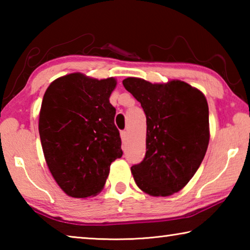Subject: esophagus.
I'll use <instances>...</instances> for the list:
<instances>
[{"instance_id": "esophagus-1", "label": "esophagus", "mask_w": 250, "mask_h": 250, "mask_svg": "<svg viewBox=\"0 0 250 250\" xmlns=\"http://www.w3.org/2000/svg\"><path fill=\"white\" fill-rule=\"evenodd\" d=\"M120 137H121V139H122V141H125L126 140V137H128V132H126V131H121L120 132Z\"/></svg>"}]
</instances>
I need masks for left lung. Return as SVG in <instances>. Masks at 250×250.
<instances>
[{"mask_svg":"<svg viewBox=\"0 0 250 250\" xmlns=\"http://www.w3.org/2000/svg\"><path fill=\"white\" fill-rule=\"evenodd\" d=\"M124 86L146 117V152L131 167L139 188L151 196H170L188 183L209 142L208 104L203 92L181 80L151 83L125 78Z\"/></svg>","mask_w":250,"mask_h":250,"instance_id":"1","label":"left lung"}]
</instances>
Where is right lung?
Segmentation results:
<instances>
[{
	"instance_id": "1",
	"label": "right lung",
	"mask_w": 250,
	"mask_h": 250,
	"mask_svg": "<svg viewBox=\"0 0 250 250\" xmlns=\"http://www.w3.org/2000/svg\"><path fill=\"white\" fill-rule=\"evenodd\" d=\"M113 77L95 79L80 73L49 84L42 103L39 130L47 167L62 191L76 198L104 188L110 166L122 156L116 109L109 98Z\"/></svg>"
}]
</instances>
